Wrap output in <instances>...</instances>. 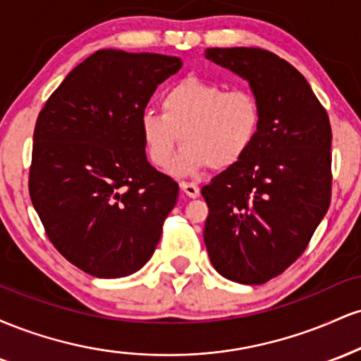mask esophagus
<instances>
[{
  "instance_id": "obj_1",
  "label": "esophagus",
  "mask_w": 361,
  "mask_h": 361,
  "mask_svg": "<svg viewBox=\"0 0 361 361\" xmlns=\"http://www.w3.org/2000/svg\"><path fill=\"white\" fill-rule=\"evenodd\" d=\"M180 188L183 190L185 195L188 198H197L198 195H200V188H198V186L195 183H186V181H181Z\"/></svg>"
}]
</instances>
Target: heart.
<instances>
[{"instance_id": "obj_1", "label": "heart", "mask_w": 361, "mask_h": 361, "mask_svg": "<svg viewBox=\"0 0 361 361\" xmlns=\"http://www.w3.org/2000/svg\"><path fill=\"white\" fill-rule=\"evenodd\" d=\"M161 109L140 114V134L151 163L163 169L182 140L184 149L169 168L175 176L233 166L255 146L263 123L261 103L252 91H227L198 78L171 86Z\"/></svg>"}]
</instances>
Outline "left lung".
Listing matches in <instances>:
<instances>
[{"instance_id": "left-lung-1", "label": "left lung", "mask_w": 361, "mask_h": 361, "mask_svg": "<svg viewBox=\"0 0 361 361\" xmlns=\"http://www.w3.org/2000/svg\"><path fill=\"white\" fill-rule=\"evenodd\" d=\"M205 59L250 82L263 110L251 151L202 188L214 268L259 285L299 258L329 209V117L307 80L273 52L217 47Z\"/></svg>"}]
</instances>
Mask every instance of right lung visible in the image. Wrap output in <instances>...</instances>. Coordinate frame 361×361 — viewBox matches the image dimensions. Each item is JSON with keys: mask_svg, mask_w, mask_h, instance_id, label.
<instances>
[{"mask_svg": "<svg viewBox=\"0 0 361 361\" xmlns=\"http://www.w3.org/2000/svg\"><path fill=\"white\" fill-rule=\"evenodd\" d=\"M180 57L102 49L73 69L37 118L28 190L56 250L97 279L151 259L178 183L149 164L140 114Z\"/></svg>", "mask_w": 361, "mask_h": 361, "instance_id": "right-lung-1", "label": "right lung"}]
</instances>
